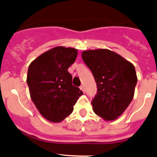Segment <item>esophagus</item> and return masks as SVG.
I'll list each match as a JSON object with an SVG mask.
<instances>
[{
    "mask_svg": "<svg viewBox=\"0 0 157 157\" xmlns=\"http://www.w3.org/2000/svg\"><path fill=\"white\" fill-rule=\"evenodd\" d=\"M80 90H81L82 91H83V92H85V89H84L83 85H81V86H80Z\"/></svg>",
    "mask_w": 157,
    "mask_h": 157,
    "instance_id": "34e87169",
    "label": "esophagus"
}]
</instances>
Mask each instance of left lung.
<instances>
[{
	"mask_svg": "<svg viewBox=\"0 0 157 157\" xmlns=\"http://www.w3.org/2000/svg\"><path fill=\"white\" fill-rule=\"evenodd\" d=\"M82 59L91 70L98 87L92 100V110L106 121L117 120L134 97L138 80L134 65L107 49L83 51Z\"/></svg>",
	"mask_w": 157,
	"mask_h": 157,
	"instance_id": "obj_1",
	"label": "left lung"
}]
</instances>
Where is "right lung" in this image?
Segmentation results:
<instances>
[{"label": "right lung", "mask_w": 157, "mask_h": 157, "mask_svg": "<svg viewBox=\"0 0 157 157\" xmlns=\"http://www.w3.org/2000/svg\"><path fill=\"white\" fill-rule=\"evenodd\" d=\"M77 49L56 47L30 64L27 83L31 100L46 120L60 123L73 112L83 92L72 85L67 68L75 62Z\"/></svg>", "instance_id": "right-lung-1"}]
</instances>
